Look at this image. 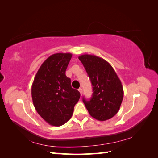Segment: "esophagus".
<instances>
[{
  "instance_id": "esophagus-1",
  "label": "esophagus",
  "mask_w": 158,
  "mask_h": 158,
  "mask_svg": "<svg viewBox=\"0 0 158 158\" xmlns=\"http://www.w3.org/2000/svg\"><path fill=\"white\" fill-rule=\"evenodd\" d=\"M78 91H79V92H80V93L81 95H82V93H83L82 89V88H79V89H78Z\"/></svg>"
}]
</instances>
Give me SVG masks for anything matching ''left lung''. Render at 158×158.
I'll list each match as a JSON object with an SVG mask.
<instances>
[{"label": "left lung", "mask_w": 158, "mask_h": 158, "mask_svg": "<svg viewBox=\"0 0 158 158\" xmlns=\"http://www.w3.org/2000/svg\"><path fill=\"white\" fill-rule=\"evenodd\" d=\"M92 84L93 94L83 102L89 114L98 121L111 118L118 111L123 99V88L115 71L107 61L95 55L78 57Z\"/></svg>", "instance_id": "obj_1"}]
</instances>
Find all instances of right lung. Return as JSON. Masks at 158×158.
<instances>
[{
  "label": "right lung",
  "mask_w": 158,
  "mask_h": 158,
  "mask_svg": "<svg viewBox=\"0 0 158 158\" xmlns=\"http://www.w3.org/2000/svg\"><path fill=\"white\" fill-rule=\"evenodd\" d=\"M71 53H55L47 58L38 70L31 86L33 106L38 114L52 126L64 125L73 116L80 98L66 76Z\"/></svg>",
  "instance_id": "add662e5"
}]
</instances>
